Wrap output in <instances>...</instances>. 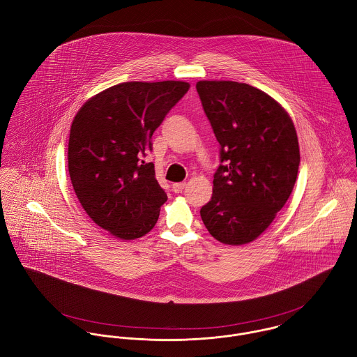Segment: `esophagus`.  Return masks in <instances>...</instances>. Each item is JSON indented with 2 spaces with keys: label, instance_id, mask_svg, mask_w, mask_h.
I'll return each mask as SVG.
<instances>
[{
  "label": "esophagus",
  "instance_id": "34e87169",
  "mask_svg": "<svg viewBox=\"0 0 357 357\" xmlns=\"http://www.w3.org/2000/svg\"><path fill=\"white\" fill-rule=\"evenodd\" d=\"M185 183H176V184H173L172 185V190H173V192L174 194H181L183 191H184V188H185Z\"/></svg>",
  "mask_w": 357,
  "mask_h": 357
}]
</instances>
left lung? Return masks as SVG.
I'll return each instance as SVG.
<instances>
[{"label": "left lung", "mask_w": 357, "mask_h": 357, "mask_svg": "<svg viewBox=\"0 0 357 357\" xmlns=\"http://www.w3.org/2000/svg\"><path fill=\"white\" fill-rule=\"evenodd\" d=\"M197 91L221 147L202 221L221 243L253 242L294 188L300 166L294 123L279 102L248 84L199 81Z\"/></svg>", "instance_id": "8db88e82"}]
</instances>
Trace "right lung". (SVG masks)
Instances as JSON below:
<instances>
[{
	"mask_svg": "<svg viewBox=\"0 0 357 357\" xmlns=\"http://www.w3.org/2000/svg\"><path fill=\"white\" fill-rule=\"evenodd\" d=\"M188 89L183 81L122 82L91 98L74 116L71 184L86 214L119 239L149 234L167 201L144 158L153 151L155 129Z\"/></svg>",
	"mask_w": 357,
	"mask_h": 357,
	"instance_id": "add662e5",
	"label": "right lung"
}]
</instances>
